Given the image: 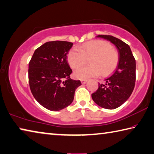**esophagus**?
<instances>
[{"instance_id":"1","label":"esophagus","mask_w":154,"mask_h":154,"mask_svg":"<svg viewBox=\"0 0 154 154\" xmlns=\"http://www.w3.org/2000/svg\"><path fill=\"white\" fill-rule=\"evenodd\" d=\"M87 83V80H85V79H83L82 80V84H85V83Z\"/></svg>"}]
</instances>
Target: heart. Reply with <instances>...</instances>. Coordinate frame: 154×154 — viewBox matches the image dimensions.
Listing matches in <instances>:
<instances>
[{
	"instance_id": "b5f03b06",
	"label": "heart",
	"mask_w": 154,
	"mask_h": 154,
	"mask_svg": "<svg viewBox=\"0 0 154 154\" xmlns=\"http://www.w3.org/2000/svg\"><path fill=\"white\" fill-rule=\"evenodd\" d=\"M90 65L77 69L74 77L79 79H88L110 74L118 65L119 53L111 48L110 44L102 40L89 42L78 48H72L68 53L67 60L72 69H77L84 64L87 59Z\"/></svg>"
}]
</instances>
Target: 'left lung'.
<instances>
[{
  "label": "left lung",
  "mask_w": 154,
  "mask_h": 154,
  "mask_svg": "<svg viewBox=\"0 0 154 154\" xmlns=\"http://www.w3.org/2000/svg\"><path fill=\"white\" fill-rule=\"evenodd\" d=\"M97 38L110 41L119 51L118 65L104 83H99V88L91 94L96 104L106 109H115L127 101L132 94L135 84V59L129 46L112 35H99Z\"/></svg>",
  "instance_id": "1"
}]
</instances>
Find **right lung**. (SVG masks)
Masks as SVG:
<instances>
[{"mask_svg":"<svg viewBox=\"0 0 154 154\" xmlns=\"http://www.w3.org/2000/svg\"><path fill=\"white\" fill-rule=\"evenodd\" d=\"M72 44L66 41L48 42L35 50L29 61L31 91L39 104L49 110L67 107L82 85L79 80L70 78L72 70L66 55Z\"/></svg>","mask_w":154,"mask_h":154,"instance_id":"right-lung-1","label":"right lung"}]
</instances>
